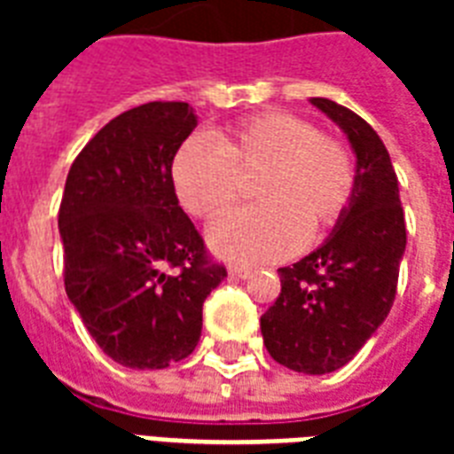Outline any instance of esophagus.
I'll list each match as a JSON object with an SVG mask.
<instances>
[{
    "instance_id": "obj_1",
    "label": "esophagus",
    "mask_w": 454,
    "mask_h": 454,
    "mask_svg": "<svg viewBox=\"0 0 454 454\" xmlns=\"http://www.w3.org/2000/svg\"><path fill=\"white\" fill-rule=\"evenodd\" d=\"M228 276L238 278V280H245V278L252 276V270L247 266H228Z\"/></svg>"
}]
</instances>
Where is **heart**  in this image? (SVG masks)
Segmentation results:
<instances>
[{
    "instance_id": "b5f03b06",
    "label": "heart",
    "mask_w": 454,
    "mask_h": 454,
    "mask_svg": "<svg viewBox=\"0 0 454 454\" xmlns=\"http://www.w3.org/2000/svg\"><path fill=\"white\" fill-rule=\"evenodd\" d=\"M262 171V202L221 216L207 228L214 254L240 263L287 259L309 238L323 235L351 202L356 169L344 145L290 113H263L223 134L191 137L171 164L178 202L195 216H216L233 205L242 176Z\"/></svg>"
}]
</instances>
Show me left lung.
I'll list each match as a JSON object with an SVG mask.
<instances>
[{"mask_svg":"<svg viewBox=\"0 0 454 454\" xmlns=\"http://www.w3.org/2000/svg\"><path fill=\"white\" fill-rule=\"evenodd\" d=\"M344 131L356 155V185L330 238L280 269V297L262 316L270 358L303 374L344 367L387 320L405 254L398 176L370 124L330 98H310Z\"/></svg>","mask_w":454,"mask_h":454,"instance_id":"left-lung-1","label":"left lung"}]
</instances>
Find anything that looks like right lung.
Instances as JSON below:
<instances>
[{
  "mask_svg": "<svg viewBox=\"0 0 454 454\" xmlns=\"http://www.w3.org/2000/svg\"><path fill=\"white\" fill-rule=\"evenodd\" d=\"M198 127L188 103L110 120L67 171L59 212L66 292L103 353L131 370L188 358L202 303L226 278L178 207L171 162Z\"/></svg>",
  "mask_w": 454,
  "mask_h": 454,
  "instance_id": "obj_1",
  "label": "right lung"
}]
</instances>
